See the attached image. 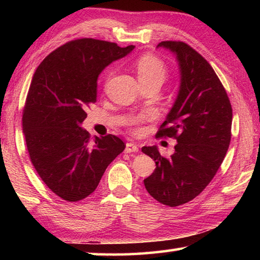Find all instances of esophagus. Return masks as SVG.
<instances>
[{"label":"esophagus","mask_w":260,"mask_h":260,"mask_svg":"<svg viewBox=\"0 0 260 260\" xmlns=\"http://www.w3.org/2000/svg\"><path fill=\"white\" fill-rule=\"evenodd\" d=\"M125 151L127 153H131V152H138L139 151V147L136 146L134 143H126V148H125Z\"/></svg>","instance_id":"1"}]
</instances>
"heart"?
<instances>
[{"mask_svg":"<svg viewBox=\"0 0 260 260\" xmlns=\"http://www.w3.org/2000/svg\"><path fill=\"white\" fill-rule=\"evenodd\" d=\"M136 70H138L139 81L157 80L162 83L167 73L164 63L151 55L141 57L136 64Z\"/></svg>","mask_w":260,"mask_h":260,"instance_id":"b5f03b06","label":"heart"}]
</instances>
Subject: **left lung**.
<instances>
[{
    "label": "left lung",
    "mask_w": 260,
    "mask_h": 260,
    "mask_svg": "<svg viewBox=\"0 0 260 260\" xmlns=\"http://www.w3.org/2000/svg\"><path fill=\"white\" fill-rule=\"evenodd\" d=\"M180 69V88L157 138H174L175 151L162 157L156 146L143 147L156 169L144 179L148 192L161 204L179 206L195 199L217 173L231 143L233 111L214 70L181 41H162Z\"/></svg>",
    "instance_id": "left-lung-1"
}]
</instances>
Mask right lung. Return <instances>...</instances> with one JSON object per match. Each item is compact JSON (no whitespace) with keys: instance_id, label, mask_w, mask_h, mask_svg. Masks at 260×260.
I'll return each instance as SVG.
<instances>
[{"instance_id":"right-lung-1","label":"right lung","mask_w":260,"mask_h":260,"mask_svg":"<svg viewBox=\"0 0 260 260\" xmlns=\"http://www.w3.org/2000/svg\"><path fill=\"white\" fill-rule=\"evenodd\" d=\"M113 42L78 39L48 55L35 71L23 112L30 161L42 181L68 202L86 199L124 151L116 135L94 139L80 127L98 98L101 72L133 50Z\"/></svg>"}]
</instances>
